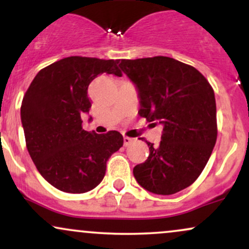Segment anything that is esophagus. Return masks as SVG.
<instances>
[{
	"label": "esophagus",
	"instance_id": "34e87169",
	"mask_svg": "<svg viewBox=\"0 0 249 249\" xmlns=\"http://www.w3.org/2000/svg\"><path fill=\"white\" fill-rule=\"evenodd\" d=\"M134 142L133 138H130V137H124V145L125 146H130L131 144Z\"/></svg>",
	"mask_w": 249,
	"mask_h": 249
}]
</instances>
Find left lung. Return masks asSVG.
<instances>
[{
	"label": "left lung",
	"instance_id": "8db88e82",
	"mask_svg": "<svg viewBox=\"0 0 249 249\" xmlns=\"http://www.w3.org/2000/svg\"><path fill=\"white\" fill-rule=\"evenodd\" d=\"M138 92V113L162 126L158 147L133 168L148 192L170 196L192 185L206 166L216 142L214 91L196 68L171 57L117 59Z\"/></svg>",
	"mask_w": 249,
	"mask_h": 249
}]
</instances>
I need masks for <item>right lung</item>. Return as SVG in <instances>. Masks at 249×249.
I'll list each match as a JSON object with an SVG mask.
<instances>
[{
    "label": "right lung",
    "mask_w": 249,
    "mask_h": 249,
    "mask_svg": "<svg viewBox=\"0 0 249 249\" xmlns=\"http://www.w3.org/2000/svg\"><path fill=\"white\" fill-rule=\"evenodd\" d=\"M117 61L71 56L37 73L23 97L21 121L25 142L41 176L57 190L85 193L102 181L107 161L123 146L118 131L83 130L90 83L101 73L121 77Z\"/></svg>",
    "instance_id": "obj_1"
}]
</instances>
